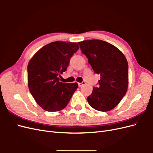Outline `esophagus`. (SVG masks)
<instances>
[{"mask_svg":"<svg viewBox=\"0 0 153 153\" xmlns=\"http://www.w3.org/2000/svg\"><path fill=\"white\" fill-rule=\"evenodd\" d=\"M84 84H85V82L84 81H83L81 83H78V86H79V87H82L83 85H84Z\"/></svg>","mask_w":153,"mask_h":153,"instance_id":"34e87169","label":"esophagus"}]
</instances>
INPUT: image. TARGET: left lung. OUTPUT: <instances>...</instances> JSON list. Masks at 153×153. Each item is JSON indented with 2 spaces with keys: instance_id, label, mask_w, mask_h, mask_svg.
<instances>
[{
  "instance_id": "obj_1",
  "label": "left lung",
  "mask_w": 153,
  "mask_h": 153,
  "mask_svg": "<svg viewBox=\"0 0 153 153\" xmlns=\"http://www.w3.org/2000/svg\"><path fill=\"white\" fill-rule=\"evenodd\" d=\"M95 73L100 74L98 87L87 97L91 107L101 112L115 108L126 94L128 85V64L117 47L99 39L78 42Z\"/></svg>"
}]
</instances>
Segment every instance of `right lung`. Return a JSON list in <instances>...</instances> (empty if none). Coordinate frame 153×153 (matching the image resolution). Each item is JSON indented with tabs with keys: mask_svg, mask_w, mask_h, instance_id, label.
I'll return each mask as SVG.
<instances>
[{
	"mask_svg": "<svg viewBox=\"0 0 153 153\" xmlns=\"http://www.w3.org/2000/svg\"><path fill=\"white\" fill-rule=\"evenodd\" d=\"M78 48L76 43L57 41L44 46L29 61V89L45 110L57 112L64 109L78 88L77 83H62L58 76L66 71L70 59Z\"/></svg>",
	"mask_w": 153,
	"mask_h": 153,
	"instance_id": "right-lung-1",
	"label": "right lung"
}]
</instances>
